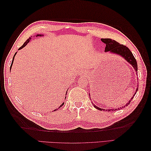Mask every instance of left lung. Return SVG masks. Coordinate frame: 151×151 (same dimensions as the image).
<instances>
[{"instance_id": "left-lung-1", "label": "left lung", "mask_w": 151, "mask_h": 151, "mask_svg": "<svg viewBox=\"0 0 151 151\" xmlns=\"http://www.w3.org/2000/svg\"><path fill=\"white\" fill-rule=\"evenodd\" d=\"M103 43H104L106 44V47H105V51L106 52H108V51H110L111 52L114 53H116L119 54L121 56H123L124 58L128 62H129L131 65H132V67L135 69L136 71H137V62L135 58H134L133 54L132 53V52L130 50V49L128 48L127 47H126L124 45L120 44L119 43L117 42L116 41H115L114 40L111 39H109V38H102L101 39ZM138 88H137L136 91L135 92V94L136 93V92L137 91ZM135 95H134L133 97H132V99H130V101L128 102V103L124 106L122 107V108H125V106H128V104H130V101H132V99L134 98ZM94 106L95 108L98 109L99 110H103V109H101L100 108H99L97 106H96L95 105H94ZM121 108H118V109H115V110H112V109H109V110H107V111H113L115 110H120Z\"/></svg>"}]
</instances>
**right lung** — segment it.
Returning <instances> with one entry per match:
<instances>
[{
    "mask_svg": "<svg viewBox=\"0 0 151 151\" xmlns=\"http://www.w3.org/2000/svg\"><path fill=\"white\" fill-rule=\"evenodd\" d=\"M41 36V35H37V36ZM31 40V37H29V39H28L27 41H26V42H24V43L23 44V45H22L20 47V48H19V50H20V49H22V48H23L24 47H25V46H26L27 45V43H29V41H30V40ZM16 54V53H15ZM14 57H15V55H14V58H13V60H12V64H11V66H10V70H11V68H12V64H13V62H14ZM67 94V93H66ZM64 104V103H62V104H61V106H60V107H62V106Z\"/></svg>",
    "mask_w": 151,
    "mask_h": 151,
    "instance_id": "obj_1",
    "label": "right lung"
}]
</instances>
